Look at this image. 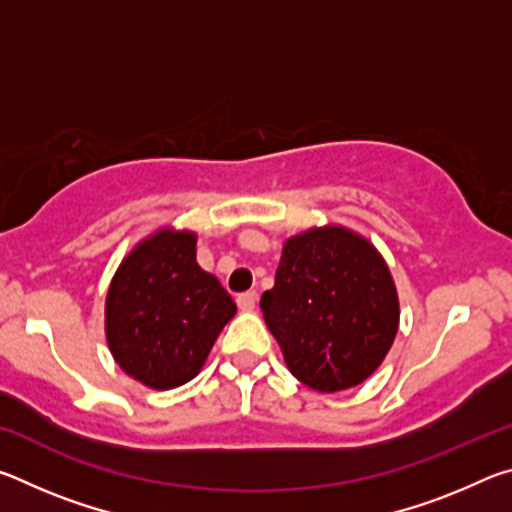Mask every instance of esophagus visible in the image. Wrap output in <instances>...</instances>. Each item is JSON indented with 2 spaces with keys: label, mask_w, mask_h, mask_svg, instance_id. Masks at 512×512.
<instances>
[{
  "label": "esophagus",
  "mask_w": 512,
  "mask_h": 512,
  "mask_svg": "<svg viewBox=\"0 0 512 512\" xmlns=\"http://www.w3.org/2000/svg\"><path fill=\"white\" fill-rule=\"evenodd\" d=\"M237 305L241 311H253L257 305V293L255 291H246V293H239L237 296Z\"/></svg>",
  "instance_id": "esophagus-1"
}]
</instances>
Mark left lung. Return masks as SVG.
Masks as SVG:
<instances>
[{"label": "left lung", "mask_w": 512, "mask_h": 512, "mask_svg": "<svg viewBox=\"0 0 512 512\" xmlns=\"http://www.w3.org/2000/svg\"><path fill=\"white\" fill-rule=\"evenodd\" d=\"M259 307L291 375L320 393L366 381L400 325L384 257L343 225L309 228L284 241L275 284Z\"/></svg>", "instance_id": "left-lung-1"}]
</instances>
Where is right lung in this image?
I'll return each instance as SVG.
<instances>
[{
	"mask_svg": "<svg viewBox=\"0 0 512 512\" xmlns=\"http://www.w3.org/2000/svg\"><path fill=\"white\" fill-rule=\"evenodd\" d=\"M235 300L196 262V235L162 228L119 264L106 298V339L119 368L169 391L201 372Z\"/></svg>",
	"mask_w": 512,
	"mask_h": 512,
	"instance_id": "obj_1",
	"label": "right lung"
}]
</instances>
